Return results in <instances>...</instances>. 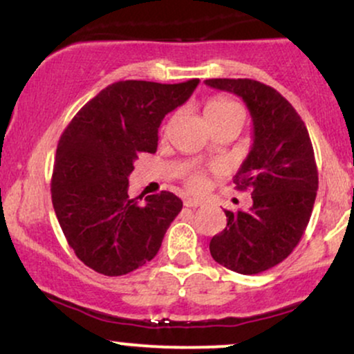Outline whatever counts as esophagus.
<instances>
[{"label":"esophagus","mask_w":354,"mask_h":354,"mask_svg":"<svg viewBox=\"0 0 354 354\" xmlns=\"http://www.w3.org/2000/svg\"><path fill=\"white\" fill-rule=\"evenodd\" d=\"M184 205L189 208H197V207H202L203 202L202 200H195V198H185Z\"/></svg>","instance_id":"1"}]
</instances>
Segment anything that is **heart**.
Listing matches in <instances>:
<instances>
[{"label":"heart","instance_id":"1","mask_svg":"<svg viewBox=\"0 0 354 354\" xmlns=\"http://www.w3.org/2000/svg\"><path fill=\"white\" fill-rule=\"evenodd\" d=\"M205 116H207L208 123H210L213 128V126H218L230 120H236V118L243 120L244 111L241 104L234 102V100H230L225 97H215L207 103ZM185 184L189 187L190 192L198 194V192H203L205 187H207V178H205L203 174L192 172V174H187Z\"/></svg>","mask_w":354,"mask_h":354}]
</instances>
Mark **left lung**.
Listing matches in <instances>:
<instances>
[{"mask_svg": "<svg viewBox=\"0 0 354 354\" xmlns=\"http://www.w3.org/2000/svg\"><path fill=\"white\" fill-rule=\"evenodd\" d=\"M205 84L238 95L252 118V147L233 182L250 190V210H225L226 228L210 241L212 257L239 274L282 263L304 236L315 203L318 170L307 126L272 86L251 78Z\"/></svg>", "mask_w": 354, "mask_h": 354, "instance_id": "1", "label": "left lung"}]
</instances>
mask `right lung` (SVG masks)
I'll return each instance as SVG.
<instances>
[{"label": "right lung", "instance_id": "obj_1", "mask_svg": "<svg viewBox=\"0 0 354 354\" xmlns=\"http://www.w3.org/2000/svg\"><path fill=\"white\" fill-rule=\"evenodd\" d=\"M198 78L182 84L108 85L73 116L57 144L52 205L68 246L104 276H124L157 254L182 210L172 192L129 198L139 152H156L164 116L184 104Z\"/></svg>", "mask_w": 354, "mask_h": 354}]
</instances>
